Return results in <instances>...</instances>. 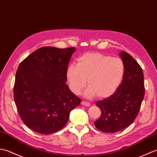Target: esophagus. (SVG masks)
Masks as SVG:
<instances>
[{"instance_id": "1", "label": "esophagus", "mask_w": 157, "mask_h": 157, "mask_svg": "<svg viewBox=\"0 0 157 157\" xmlns=\"http://www.w3.org/2000/svg\"><path fill=\"white\" fill-rule=\"evenodd\" d=\"M81 104L83 105H85V106H87V107L90 105V103H89V102H88V101H82Z\"/></svg>"}]
</instances>
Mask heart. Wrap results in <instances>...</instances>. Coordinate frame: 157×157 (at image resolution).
Here are the masks:
<instances>
[{
	"label": "heart",
	"instance_id": "b5f03b06",
	"mask_svg": "<svg viewBox=\"0 0 157 157\" xmlns=\"http://www.w3.org/2000/svg\"><path fill=\"white\" fill-rule=\"evenodd\" d=\"M124 65L119 57L100 53H88L79 57L76 65L71 64L66 71L70 88L78 94L87 82L85 97L105 98L114 94L123 81Z\"/></svg>",
	"mask_w": 157,
	"mask_h": 157
}]
</instances>
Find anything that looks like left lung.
<instances>
[{
    "instance_id": "left-lung-1",
    "label": "left lung",
    "mask_w": 157,
    "mask_h": 157,
    "mask_svg": "<svg viewBox=\"0 0 157 157\" xmlns=\"http://www.w3.org/2000/svg\"><path fill=\"white\" fill-rule=\"evenodd\" d=\"M124 65V74L119 88L109 98L96 102L101 109L95 126L105 133L125 129L135 121L144 97V74L141 66L129 53H120Z\"/></svg>"
}]
</instances>
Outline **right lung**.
Listing matches in <instances>:
<instances>
[{"label":"right lung","mask_w":157,"mask_h":157,"mask_svg":"<svg viewBox=\"0 0 157 157\" xmlns=\"http://www.w3.org/2000/svg\"><path fill=\"white\" fill-rule=\"evenodd\" d=\"M75 47H43L19 65L13 87L14 101L24 124L41 134L64 127L70 113L81 100L70 90L66 71Z\"/></svg>","instance_id":"1"}]
</instances>
